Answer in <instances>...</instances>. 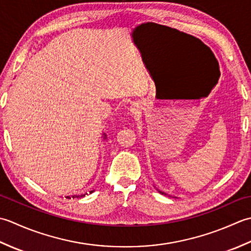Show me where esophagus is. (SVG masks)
<instances>
[{
  "instance_id": "obj_1",
  "label": "esophagus",
  "mask_w": 251,
  "mask_h": 251,
  "mask_svg": "<svg viewBox=\"0 0 251 251\" xmlns=\"http://www.w3.org/2000/svg\"><path fill=\"white\" fill-rule=\"evenodd\" d=\"M141 112V104L140 103H133L130 107V114L133 116H137Z\"/></svg>"
}]
</instances>
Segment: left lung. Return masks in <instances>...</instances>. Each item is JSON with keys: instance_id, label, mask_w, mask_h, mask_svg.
Returning a JSON list of instances; mask_svg holds the SVG:
<instances>
[{"instance_id": "1", "label": "left lung", "mask_w": 251, "mask_h": 251, "mask_svg": "<svg viewBox=\"0 0 251 251\" xmlns=\"http://www.w3.org/2000/svg\"><path fill=\"white\" fill-rule=\"evenodd\" d=\"M158 192H159L160 194H162V195H167V194H166V193H163V192H161V191H158Z\"/></svg>"}]
</instances>
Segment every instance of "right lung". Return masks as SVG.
Returning <instances> with one entry per match:
<instances>
[{
  "instance_id": "obj_1",
  "label": "right lung",
  "mask_w": 251,
  "mask_h": 251,
  "mask_svg": "<svg viewBox=\"0 0 251 251\" xmlns=\"http://www.w3.org/2000/svg\"><path fill=\"white\" fill-rule=\"evenodd\" d=\"M103 140L105 141L106 140V135L105 134H103ZM94 191H91L90 192V194L91 193H93ZM85 195H88V194H81V195H74V196H67V197H66V198H68V199H70V198H80V197H83V196H85Z\"/></svg>"
}]
</instances>
